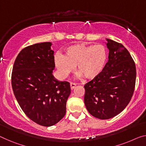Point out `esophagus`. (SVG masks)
Here are the masks:
<instances>
[{"mask_svg": "<svg viewBox=\"0 0 146 146\" xmlns=\"http://www.w3.org/2000/svg\"><path fill=\"white\" fill-rule=\"evenodd\" d=\"M70 86H71V90H73V89L75 88L76 84L75 83H73V82H71V83H70Z\"/></svg>", "mask_w": 146, "mask_h": 146, "instance_id": "1", "label": "esophagus"}]
</instances>
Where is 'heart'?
<instances>
[{
	"label": "heart",
	"mask_w": 146,
	"mask_h": 146,
	"mask_svg": "<svg viewBox=\"0 0 146 146\" xmlns=\"http://www.w3.org/2000/svg\"><path fill=\"white\" fill-rule=\"evenodd\" d=\"M65 55L57 53L54 56L56 68L63 78L77 70L86 79L92 80L103 72L108 61V50L103 44H75L64 50Z\"/></svg>",
	"instance_id": "obj_1"
}]
</instances>
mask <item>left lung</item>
Returning a JSON list of instances; mask_svg holds the SVG:
<instances>
[{"instance_id": "obj_1", "label": "left lung", "mask_w": 146, "mask_h": 146, "mask_svg": "<svg viewBox=\"0 0 146 146\" xmlns=\"http://www.w3.org/2000/svg\"><path fill=\"white\" fill-rule=\"evenodd\" d=\"M109 60L100 75L84 86V104L100 119L112 118L127 107L136 84V66L129 52L121 43L107 38Z\"/></svg>"}]
</instances>
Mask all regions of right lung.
<instances>
[{
  "instance_id": "1",
  "label": "right lung",
  "mask_w": 146,
  "mask_h": 146,
  "mask_svg": "<svg viewBox=\"0 0 146 146\" xmlns=\"http://www.w3.org/2000/svg\"><path fill=\"white\" fill-rule=\"evenodd\" d=\"M52 43L41 42L21 50L14 62L12 86L21 110L29 118L50 127L65 116L71 93L69 82L52 75L55 68Z\"/></svg>"
}]
</instances>
